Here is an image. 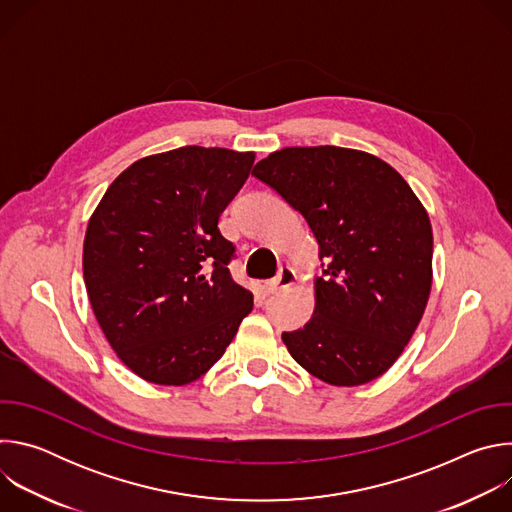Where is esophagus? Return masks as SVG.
<instances>
[{
    "mask_svg": "<svg viewBox=\"0 0 512 512\" xmlns=\"http://www.w3.org/2000/svg\"><path fill=\"white\" fill-rule=\"evenodd\" d=\"M296 279H298V275H296L294 269H291V267H281L279 273L273 279L265 281L263 287H265L267 294H279L281 289H287V287L294 285Z\"/></svg>",
    "mask_w": 512,
    "mask_h": 512,
    "instance_id": "obj_1",
    "label": "esophagus"
}]
</instances>
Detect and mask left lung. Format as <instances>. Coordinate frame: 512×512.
Here are the masks:
<instances>
[{"mask_svg":"<svg viewBox=\"0 0 512 512\" xmlns=\"http://www.w3.org/2000/svg\"><path fill=\"white\" fill-rule=\"evenodd\" d=\"M310 225L324 277L310 322L281 338L310 375L364 385L401 356L431 291L429 216L403 176L367 152L283 148L253 168Z\"/></svg>","mask_w":512,"mask_h":512,"instance_id":"left-lung-1","label":"left lung"}]
</instances>
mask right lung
<instances>
[{
    "instance_id": "1",
    "label": "right lung",
    "mask_w": 512,
    "mask_h": 512,
    "mask_svg": "<svg viewBox=\"0 0 512 512\" xmlns=\"http://www.w3.org/2000/svg\"><path fill=\"white\" fill-rule=\"evenodd\" d=\"M253 162V152L200 145L141 158L91 216V308L121 362L148 383L200 379L253 310V294L227 267L235 247L218 231Z\"/></svg>"
}]
</instances>
